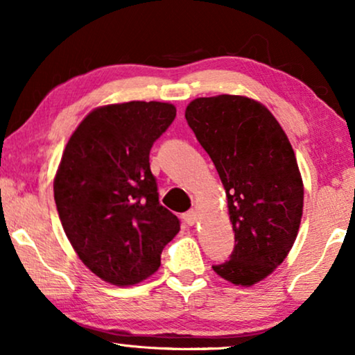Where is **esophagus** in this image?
<instances>
[{
  "instance_id": "34e87169",
  "label": "esophagus",
  "mask_w": 355,
  "mask_h": 355,
  "mask_svg": "<svg viewBox=\"0 0 355 355\" xmlns=\"http://www.w3.org/2000/svg\"><path fill=\"white\" fill-rule=\"evenodd\" d=\"M182 218L189 226H193L198 221V211L197 210H189L187 213H184Z\"/></svg>"
}]
</instances>
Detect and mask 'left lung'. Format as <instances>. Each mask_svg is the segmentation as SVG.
<instances>
[{
	"mask_svg": "<svg viewBox=\"0 0 355 355\" xmlns=\"http://www.w3.org/2000/svg\"><path fill=\"white\" fill-rule=\"evenodd\" d=\"M186 119L220 174L234 231L231 260L213 270L249 288L283 263L297 237L304 182L294 150L271 111L244 95L192 100Z\"/></svg>",
	"mask_w": 355,
	"mask_h": 355,
	"instance_id": "obj_1",
	"label": "left lung"
}]
</instances>
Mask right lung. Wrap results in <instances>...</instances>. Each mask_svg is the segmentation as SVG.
I'll list each match as a JSON object with an SVG mask.
<instances>
[{
  "label": "right lung",
  "instance_id": "obj_1",
  "mask_svg": "<svg viewBox=\"0 0 355 355\" xmlns=\"http://www.w3.org/2000/svg\"><path fill=\"white\" fill-rule=\"evenodd\" d=\"M176 118L163 101L98 106L67 140L53 191L62 230L87 268L114 286H134L162 265L181 226L158 202L148 155Z\"/></svg>",
  "mask_w": 355,
  "mask_h": 355
}]
</instances>
